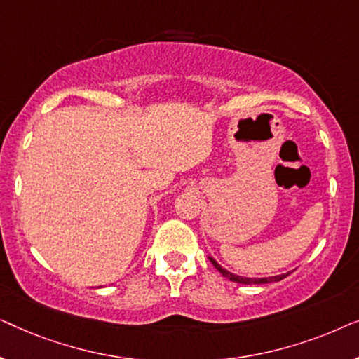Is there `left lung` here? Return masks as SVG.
I'll return each instance as SVG.
<instances>
[{
	"label": "left lung",
	"instance_id": "1",
	"mask_svg": "<svg viewBox=\"0 0 359 359\" xmlns=\"http://www.w3.org/2000/svg\"><path fill=\"white\" fill-rule=\"evenodd\" d=\"M209 259H210V263H212L214 266H215V269H217V271H219L220 274H222V276L230 279V281L240 283V284H268V283L281 281V279L289 276V273H286V274H278V276H269V278H245V276H237V274L230 273V271H227V269H225V268L220 266V264H219L217 262H215L214 258L209 257Z\"/></svg>",
	"mask_w": 359,
	"mask_h": 359
}]
</instances>
